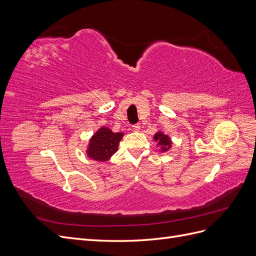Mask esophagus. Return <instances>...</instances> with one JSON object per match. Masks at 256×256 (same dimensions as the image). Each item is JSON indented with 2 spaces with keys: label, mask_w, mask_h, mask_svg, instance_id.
<instances>
[{
  "label": "esophagus",
  "mask_w": 256,
  "mask_h": 256,
  "mask_svg": "<svg viewBox=\"0 0 256 256\" xmlns=\"http://www.w3.org/2000/svg\"><path fill=\"white\" fill-rule=\"evenodd\" d=\"M132 129H134V131H138V130L141 129V125H140V124H134V125L132 126Z\"/></svg>",
  "instance_id": "obj_1"
}]
</instances>
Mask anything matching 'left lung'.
<instances>
[{"mask_svg":"<svg viewBox=\"0 0 256 256\" xmlns=\"http://www.w3.org/2000/svg\"><path fill=\"white\" fill-rule=\"evenodd\" d=\"M154 141L157 142V144L162 147V152H166L170 147H171V141H170V138L168 136L162 134L161 132H158L154 134Z\"/></svg>","mask_w":256,"mask_h":256,"instance_id":"8db88e82","label":"left lung"}]
</instances>
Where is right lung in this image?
I'll use <instances>...</instances> for the list:
<instances>
[{
	"label": "right lung",
	"mask_w": 256,
	"mask_h": 256,
	"mask_svg": "<svg viewBox=\"0 0 256 256\" xmlns=\"http://www.w3.org/2000/svg\"><path fill=\"white\" fill-rule=\"evenodd\" d=\"M122 134H114L109 128H100L90 138L88 154L97 161H106L118 152Z\"/></svg>",
	"instance_id": "obj_1"
}]
</instances>
